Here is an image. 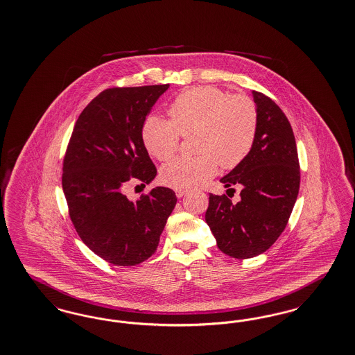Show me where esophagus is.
<instances>
[{
	"label": "esophagus",
	"mask_w": 355,
	"mask_h": 355,
	"mask_svg": "<svg viewBox=\"0 0 355 355\" xmlns=\"http://www.w3.org/2000/svg\"><path fill=\"white\" fill-rule=\"evenodd\" d=\"M184 194H186V190H184V189H175V196H177L178 198L184 197Z\"/></svg>",
	"instance_id": "obj_1"
}]
</instances>
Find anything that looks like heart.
I'll list each match as a JSON object with an SVG mask.
<instances>
[{"label": "heart", "mask_w": 355, "mask_h": 355, "mask_svg": "<svg viewBox=\"0 0 355 355\" xmlns=\"http://www.w3.org/2000/svg\"><path fill=\"white\" fill-rule=\"evenodd\" d=\"M171 121L149 116L142 142L152 156L166 161L175 155L181 136L196 133L194 158H175L159 171L161 182L173 189H191L223 169L239 166L250 155L257 133L255 103L244 95H228L213 85L193 87L173 100Z\"/></svg>", "instance_id": "heart-1"}]
</instances>
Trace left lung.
Returning a JSON list of instances; mask_svg holds the SVG:
<instances>
[{
    "label": "left lung",
    "instance_id": "8db88e82",
    "mask_svg": "<svg viewBox=\"0 0 355 355\" xmlns=\"http://www.w3.org/2000/svg\"><path fill=\"white\" fill-rule=\"evenodd\" d=\"M257 110L255 144L241 162L220 180L226 187L241 184V200L210 193L206 223L218 248L235 259L266 252L282 235L296 203L300 164L295 135L282 108L254 91ZM234 190V187L228 189ZM227 190V191H228Z\"/></svg>",
    "mask_w": 355,
    "mask_h": 355
}]
</instances>
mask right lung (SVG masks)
I'll return each instance as SVG.
<instances>
[{
  "label": "right lung",
  "instance_id": "right-lung-1",
  "mask_svg": "<svg viewBox=\"0 0 355 355\" xmlns=\"http://www.w3.org/2000/svg\"><path fill=\"white\" fill-rule=\"evenodd\" d=\"M169 85L107 88L75 123L63 158L62 187L69 215L85 245L114 266L155 254L174 206L169 187L130 200L132 182L149 184L157 169L142 142L146 114Z\"/></svg>",
  "mask_w": 355,
  "mask_h": 355
}]
</instances>
